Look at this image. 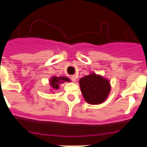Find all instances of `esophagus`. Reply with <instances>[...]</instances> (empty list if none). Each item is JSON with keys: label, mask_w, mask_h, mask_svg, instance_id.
<instances>
[{"label": "esophagus", "mask_w": 147, "mask_h": 147, "mask_svg": "<svg viewBox=\"0 0 147 147\" xmlns=\"http://www.w3.org/2000/svg\"><path fill=\"white\" fill-rule=\"evenodd\" d=\"M71 79L73 82H76V79H77V76L76 75H72V76H71Z\"/></svg>", "instance_id": "esophagus-1"}]
</instances>
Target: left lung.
Instances as JSON below:
<instances>
[{"instance_id":"8db88e82","label":"left lung","mask_w":147,"mask_h":147,"mask_svg":"<svg viewBox=\"0 0 147 147\" xmlns=\"http://www.w3.org/2000/svg\"><path fill=\"white\" fill-rule=\"evenodd\" d=\"M79 82L83 97L90 105L103 103L111 90L110 81L95 73L81 78Z\"/></svg>"}]
</instances>
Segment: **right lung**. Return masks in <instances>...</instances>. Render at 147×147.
Returning <instances> with one entry per match:
<instances>
[{"label": "right lung", "mask_w": 147, "mask_h": 147, "mask_svg": "<svg viewBox=\"0 0 147 147\" xmlns=\"http://www.w3.org/2000/svg\"><path fill=\"white\" fill-rule=\"evenodd\" d=\"M70 79L65 76H52L49 80V83L51 87V88L54 90H58L59 89V85L61 83H64L65 82H70ZM52 91V90H51Z\"/></svg>", "instance_id": "1"}]
</instances>
